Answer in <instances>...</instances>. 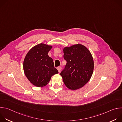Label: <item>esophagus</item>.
Returning <instances> with one entry per match:
<instances>
[{
    "label": "esophagus",
    "instance_id": "34e87169",
    "mask_svg": "<svg viewBox=\"0 0 122 122\" xmlns=\"http://www.w3.org/2000/svg\"><path fill=\"white\" fill-rule=\"evenodd\" d=\"M57 70H58V72H60L61 71V69H62L61 67V66H58V67H57Z\"/></svg>",
    "mask_w": 122,
    "mask_h": 122
}]
</instances>
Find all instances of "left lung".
<instances>
[{"label": "left lung", "mask_w": 122, "mask_h": 122, "mask_svg": "<svg viewBox=\"0 0 122 122\" xmlns=\"http://www.w3.org/2000/svg\"><path fill=\"white\" fill-rule=\"evenodd\" d=\"M65 68L61 72L64 84L72 90L80 89L87 83L93 73L94 63L90 51L81 44L63 48Z\"/></svg>", "instance_id": "8db88e82"}]
</instances>
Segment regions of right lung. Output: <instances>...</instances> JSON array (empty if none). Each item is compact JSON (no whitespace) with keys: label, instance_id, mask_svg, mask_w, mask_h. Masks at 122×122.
Listing matches in <instances>:
<instances>
[{"label":"right lung","instance_id":"add662e5","mask_svg":"<svg viewBox=\"0 0 122 122\" xmlns=\"http://www.w3.org/2000/svg\"><path fill=\"white\" fill-rule=\"evenodd\" d=\"M53 46L40 43L33 47L26 54L23 63L25 74L34 86L42 87L52 76L58 73L53 60L48 54Z\"/></svg>","mask_w":122,"mask_h":122}]
</instances>
